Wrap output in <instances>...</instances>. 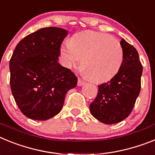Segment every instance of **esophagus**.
Wrapping results in <instances>:
<instances>
[{
    "label": "esophagus",
    "instance_id": "1",
    "mask_svg": "<svg viewBox=\"0 0 155 155\" xmlns=\"http://www.w3.org/2000/svg\"><path fill=\"white\" fill-rule=\"evenodd\" d=\"M84 84H85V82L83 81V80H82V79H80V78H79V79H78L77 85L79 86V87H81V86L84 85Z\"/></svg>",
    "mask_w": 155,
    "mask_h": 155
}]
</instances>
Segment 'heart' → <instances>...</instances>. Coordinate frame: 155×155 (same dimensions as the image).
<instances>
[{"mask_svg": "<svg viewBox=\"0 0 155 155\" xmlns=\"http://www.w3.org/2000/svg\"><path fill=\"white\" fill-rule=\"evenodd\" d=\"M61 56L67 68L81 66L89 79L103 83L112 79L122 66L124 54L118 40L105 33L85 31L61 46Z\"/></svg>", "mask_w": 155, "mask_h": 155, "instance_id": "b5f03b06", "label": "heart"}]
</instances>
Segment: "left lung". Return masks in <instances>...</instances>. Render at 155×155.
Here are the masks:
<instances>
[{
	"label": "left lung",
	"instance_id": "obj_1",
	"mask_svg": "<svg viewBox=\"0 0 155 155\" xmlns=\"http://www.w3.org/2000/svg\"><path fill=\"white\" fill-rule=\"evenodd\" d=\"M120 44L124 54L120 69L110 81L98 86L97 96L90 104L91 115L104 124L127 118L140 92L143 66L138 52L124 39Z\"/></svg>",
	"mask_w": 155,
	"mask_h": 155
}]
</instances>
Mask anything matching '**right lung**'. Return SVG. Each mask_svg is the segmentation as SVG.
<instances>
[{
	"mask_svg": "<svg viewBox=\"0 0 155 155\" xmlns=\"http://www.w3.org/2000/svg\"><path fill=\"white\" fill-rule=\"evenodd\" d=\"M68 33L58 27L38 29L17 44L11 58V90L22 114L31 119L58 115L66 93L76 87L75 74L58 63Z\"/></svg>",
	"mask_w": 155,
	"mask_h": 155,
	"instance_id": "1",
	"label": "right lung"
}]
</instances>
